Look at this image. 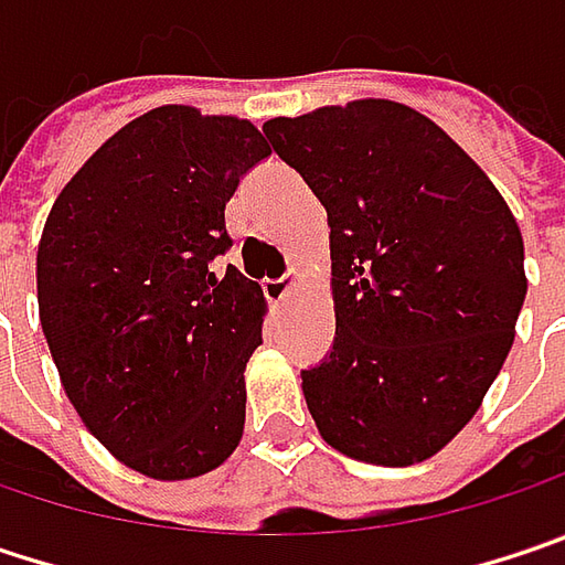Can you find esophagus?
Returning a JSON list of instances; mask_svg holds the SVG:
<instances>
[{
	"instance_id": "esophagus-1",
	"label": "esophagus",
	"mask_w": 565,
	"mask_h": 565,
	"mask_svg": "<svg viewBox=\"0 0 565 565\" xmlns=\"http://www.w3.org/2000/svg\"><path fill=\"white\" fill-rule=\"evenodd\" d=\"M292 286H296V273H289V276H282V279H266V282H263V296H266V302L279 305L289 296Z\"/></svg>"
}]
</instances>
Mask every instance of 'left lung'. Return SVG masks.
I'll return each instance as SVG.
<instances>
[{"label":"left lung","mask_w":565,"mask_h":565,"mask_svg":"<svg viewBox=\"0 0 565 565\" xmlns=\"http://www.w3.org/2000/svg\"><path fill=\"white\" fill-rule=\"evenodd\" d=\"M331 224L334 347L302 370L321 437L412 466L479 412L524 305V241L492 180L422 111L385 99L263 125Z\"/></svg>","instance_id":"left-lung-1"}]
</instances>
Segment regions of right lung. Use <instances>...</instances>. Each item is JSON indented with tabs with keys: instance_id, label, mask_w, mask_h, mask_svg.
<instances>
[{
	"instance_id": "add662e5",
	"label": "right lung",
	"mask_w": 565,
	"mask_h": 565,
	"mask_svg": "<svg viewBox=\"0 0 565 565\" xmlns=\"http://www.w3.org/2000/svg\"><path fill=\"white\" fill-rule=\"evenodd\" d=\"M269 157L241 118L153 108L63 185L38 244L41 328L102 447L150 479L224 463L266 299L234 266L224 205Z\"/></svg>"
}]
</instances>
